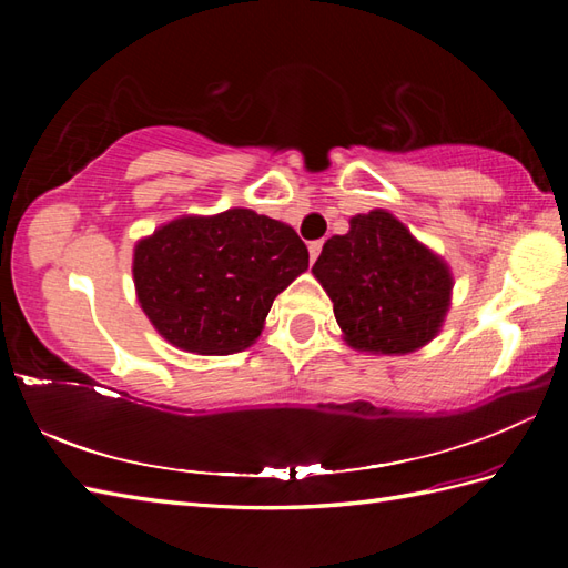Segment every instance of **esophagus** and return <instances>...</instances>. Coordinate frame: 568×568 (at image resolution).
I'll return each instance as SVG.
<instances>
[{
	"label": "esophagus",
	"mask_w": 568,
	"mask_h": 568,
	"mask_svg": "<svg viewBox=\"0 0 568 568\" xmlns=\"http://www.w3.org/2000/svg\"><path fill=\"white\" fill-rule=\"evenodd\" d=\"M320 253H322V241H312V244H310V261L315 263Z\"/></svg>",
	"instance_id": "obj_1"
}]
</instances>
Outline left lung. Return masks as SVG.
<instances>
[{"mask_svg":"<svg viewBox=\"0 0 568 568\" xmlns=\"http://www.w3.org/2000/svg\"><path fill=\"white\" fill-rule=\"evenodd\" d=\"M312 273L334 303L344 342L364 354L417 352L452 307V268L388 210L352 216L348 232L322 246Z\"/></svg>","mask_w":568,"mask_h":568,"instance_id":"1","label":"left lung"}]
</instances>
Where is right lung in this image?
I'll list each match as a JSON object with an SVG mask.
<instances>
[{
    "mask_svg": "<svg viewBox=\"0 0 568 568\" xmlns=\"http://www.w3.org/2000/svg\"><path fill=\"white\" fill-rule=\"evenodd\" d=\"M310 265L295 229L246 207L183 214L134 246L136 300L168 344L202 356L244 352L273 300Z\"/></svg>",
    "mask_w": 568,
    "mask_h": 568,
    "instance_id": "add662e5",
    "label": "right lung"
}]
</instances>
